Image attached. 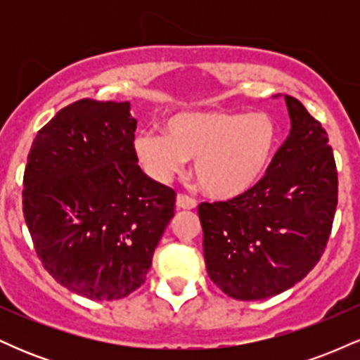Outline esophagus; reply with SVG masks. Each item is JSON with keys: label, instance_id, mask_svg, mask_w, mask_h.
Instances as JSON below:
<instances>
[{"label": "esophagus", "instance_id": "1", "mask_svg": "<svg viewBox=\"0 0 360 360\" xmlns=\"http://www.w3.org/2000/svg\"><path fill=\"white\" fill-rule=\"evenodd\" d=\"M176 206L177 210H194L196 208V201H194L193 198L186 196V194H177Z\"/></svg>", "mask_w": 360, "mask_h": 360}]
</instances>
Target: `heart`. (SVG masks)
<instances>
[{
    "mask_svg": "<svg viewBox=\"0 0 360 360\" xmlns=\"http://www.w3.org/2000/svg\"><path fill=\"white\" fill-rule=\"evenodd\" d=\"M166 134L147 130L135 139V154L157 181L171 179L186 159L194 177L214 200H235L250 193L271 169L279 131L264 113L223 110L181 111L167 118Z\"/></svg>",
    "mask_w": 360,
    "mask_h": 360,
    "instance_id": "obj_1",
    "label": "heart"
}]
</instances>
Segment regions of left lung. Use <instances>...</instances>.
<instances>
[{
    "instance_id": "1",
    "label": "left lung",
    "mask_w": 360,
    "mask_h": 360,
    "mask_svg": "<svg viewBox=\"0 0 360 360\" xmlns=\"http://www.w3.org/2000/svg\"><path fill=\"white\" fill-rule=\"evenodd\" d=\"M284 101L291 130L264 179L240 198L198 206L206 271L235 300L272 298L295 286L332 232L338 177L328 135L296 98Z\"/></svg>"
}]
</instances>
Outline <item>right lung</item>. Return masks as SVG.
<instances>
[{
  "label": "right lung",
  "instance_id": "add662e5",
  "mask_svg": "<svg viewBox=\"0 0 360 360\" xmlns=\"http://www.w3.org/2000/svg\"><path fill=\"white\" fill-rule=\"evenodd\" d=\"M130 103L79 100L32 143L23 214L44 267L89 300L125 298L146 283L174 217L176 193L139 166Z\"/></svg>",
  "mask_w": 360,
  "mask_h": 360
}]
</instances>
